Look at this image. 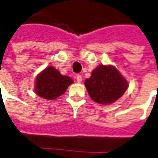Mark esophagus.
<instances>
[{"mask_svg": "<svg viewBox=\"0 0 158 158\" xmlns=\"http://www.w3.org/2000/svg\"><path fill=\"white\" fill-rule=\"evenodd\" d=\"M76 80H77L78 83H80V82L82 81V76L80 74L77 75V76H76Z\"/></svg>", "mask_w": 158, "mask_h": 158, "instance_id": "34e87169", "label": "esophagus"}]
</instances>
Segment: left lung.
Here are the masks:
<instances>
[{"label":"left lung","mask_w":158,"mask_h":158,"mask_svg":"<svg viewBox=\"0 0 158 158\" xmlns=\"http://www.w3.org/2000/svg\"><path fill=\"white\" fill-rule=\"evenodd\" d=\"M85 85L93 101L110 105L124 95L129 84L114 65H99L85 80Z\"/></svg>","instance_id":"obj_1"}]
</instances>
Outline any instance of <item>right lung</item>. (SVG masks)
Wrapping results in <instances>:
<instances>
[{"label":"right lung","mask_w":158,"mask_h":158,"mask_svg":"<svg viewBox=\"0 0 158 158\" xmlns=\"http://www.w3.org/2000/svg\"><path fill=\"white\" fill-rule=\"evenodd\" d=\"M34 83V92L38 96L48 100H54L65 93L73 83V79L62 75L54 66L49 65L36 76Z\"/></svg>","instance_id":"obj_1"}]
</instances>
